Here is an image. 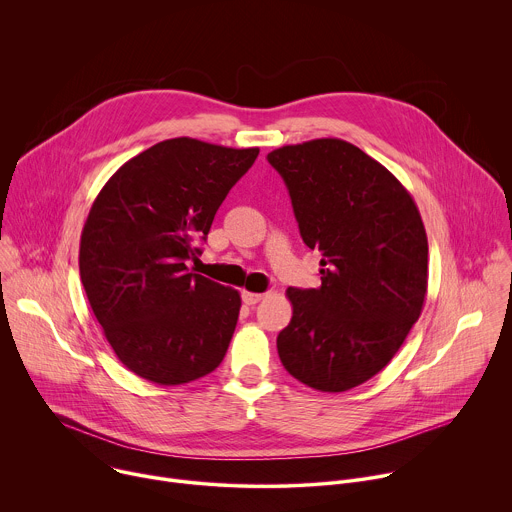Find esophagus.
<instances>
[{"label": "esophagus", "instance_id": "obj_1", "mask_svg": "<svg viewBox=\"0 0 512 512\" xmlns=\"http://www.w3.org/2000/svg\"><path fill=\"white\" fill-rule=\"evenodd\" d=\"M262 298H264V294H258V292H248V290L242 292V300H244V304H248V306L258 304Z\"/></svg>", "mask_w": 512, "mask_h": 512}]
</instances>
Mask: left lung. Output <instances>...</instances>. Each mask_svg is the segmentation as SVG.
I'll return each instance as SVG.
<instances>
[{"label":"left lung","instance_id":"left-lung-1","mask_svg":"<svg viewBox=\"0 0 512 512\" xmlns=\"http://www.w3.org/2000/svg\"><path fill=\"white\" fill-rule=\"evenodd\" d=\"M304 244L322 252L320 288H288L292 320L278 334L284 368L322 392L378 374L422 312L428 240L408 190L374 158L338 138L268 154Z\"/></svg>","mask_w":512,"mask_h":512}]
</instances>
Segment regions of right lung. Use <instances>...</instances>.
<instances>
[{
  "mask_svg": "<svg viewBox=\"0 0 512 512\" xmlns=\"http://www.w3.org/2000/svg\"><path fill=\"white\" fill-rule=\"evenodd\" d=\"M258 148L164 140L100 190L80 240V276L106 340L134 374L176 386L216 370L240 294L188 272L230 188Z\"/></svg>",
  "mask_w": 512,
  "mask_h": 512,
  "instance_id": "1",
  "label": "right lung"
}]
</instances>
